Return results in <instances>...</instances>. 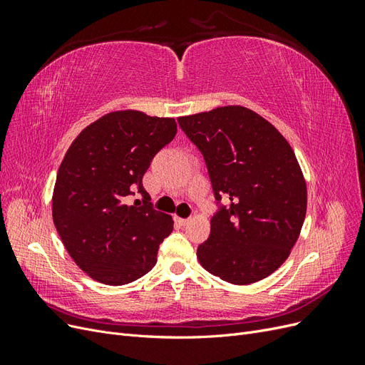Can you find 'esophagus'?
<instances>
[{
	"instance_id": "esophagus-1",
	"label": "esophagus",
	"mask_w": 365,
	"mask_h": 365,
	"mask_svg": "<svg viewBox=\"0 0 365 365\" xmlns=\"http://www.w3.org/2000/svg\"><path fill=\"white\" fill-rule=\"evenodd\" d=\"M176 222H178L180 225H187V224H189V219H184V217H176Z\"/></svg>"
}]
</instances>
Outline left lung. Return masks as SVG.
<instances>
[{
    "label": "left lung",
    "mask_w": 365,
    "mask_h": 365,
    "mask_svg": "<svg viewBox=\"0 0 365 365\" xmlns=\"http://www.w3.org/2000/svg\"><path fill=\"white\" fill-rule=\"evenodd\" d=\"M205 160L216 201L196 256L233 284L268 277L289 257L306 216L307 189L289 143L268 120L239 105L178 117Z\"/></svg>",
    "instance_id": "8db88e82"
}]
</instances>
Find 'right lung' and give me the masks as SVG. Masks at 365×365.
Instances as JSON below:
<instances>
[{
    "mask_svg": "<svg viewBox=\"0 0 365 365\" xmlns=\"http://www.w3.org/2000/svg\"><path fill=\"white\" fill-rule=\"evenodd\" d=\"M175 135V118L126 109L88 125L65 153L53 190V222L71 259L96 282L126 284L155 267L173 220L152 208L143 175ZM135 191L143 204L126 205Z\"/></svg>",
    "mask_w": 365,
    "mask_h": 365,
    "instance_id": "add662e5",
    "label": "right lung"
}]
</instances>
